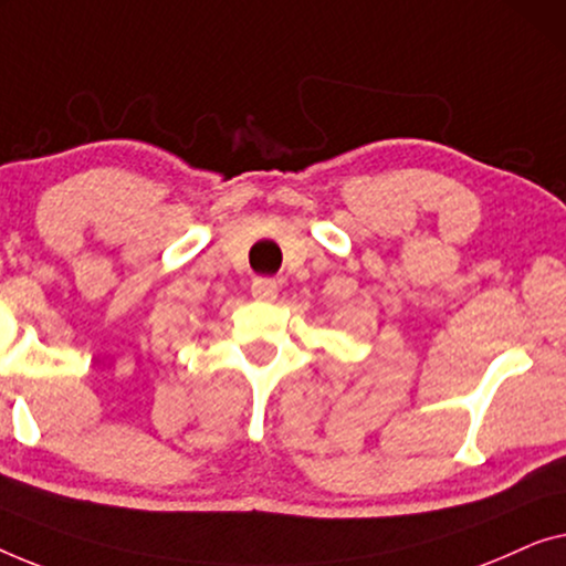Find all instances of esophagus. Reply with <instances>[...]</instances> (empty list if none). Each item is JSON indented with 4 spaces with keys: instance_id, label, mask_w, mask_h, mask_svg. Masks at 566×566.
I'll return each mask as SVG.
<instances>
[{
    "instance_id": "34e87169",
    "label": "esophagus",
    "mask_w": 566,
    "mask_h": 566,
    "mask_svg": "<svg viewBox=\"0 0 566 566\" xmlns=\"http://www.w3.org/2000/svg\"><path fill=\"white\" fill-rule=\"evenodd\" d=\"M276 292H280V284L272 276H259V280H253L251 284V294L261 302H272L276 300Z\"/></svg>"
}]
</instances>
